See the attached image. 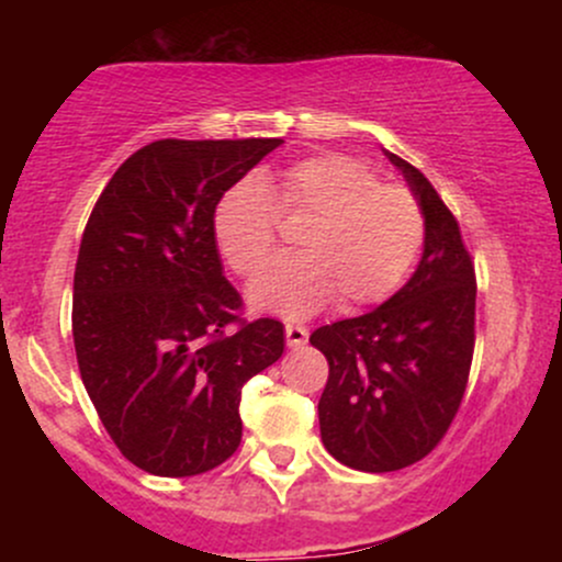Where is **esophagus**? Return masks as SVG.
<instances>
[{
  "mask_svg": "<svg viewBox=\"0 0 562 562\" xmlns=\"http://www.w3.org/2000/svg\"><path fill=\"white\" fill-rule=\"evenodd\" d=\"M285 340H288V348L306 346L308 330H306V327H301V325H285Z\"/></svg>",
  "mask_w": 562,
  "mask_h": 562,
  "instance_id": "esophagus-1",
  "label": "esophagus"
}]
</instances>
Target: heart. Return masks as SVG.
I'll return each mask as SVG.
<instances>
[{
  "label": "heart",
  "mask_w": 562,
  "mask_h": 562,
  "mask_svg": "<svg viewBox=\"0 0 562 562\" xmlns=\"http://www.w3.org/2000/svg\"><path fill=\"white\" fill-rule=\"evenodd\" d=\"M278 214L306 218L301 254L269 263L250 282L256 312L303 319L340 299L344 308L389 299L423 245V211L402 187L348 156H317L267 184ZM214 237L235 274L250 277L272 256L277 215L256 182L235 184L214 211Z\"/></svg>",
  "instance_id": "1"
}]
</instances>
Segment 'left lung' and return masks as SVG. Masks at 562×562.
<instances>
[{"instance_id": "8db88e82", "label": "left lung", "mask_w": 562, "mask_h": 562, "mask_svg": "<svg viewBox=\"0 0 562 562\" xmlns=\"http://www.w3.org/2000/svg\"><path fill=\"white\" fill-rule=\"evenodd\" d=\"M423 211V256L402 290L370 314L312 333L330 364L319 434L338 462L391 473L423 460L460 409L475 344V272L434 184L385 150Z\"/></svg>"}]
</instances>
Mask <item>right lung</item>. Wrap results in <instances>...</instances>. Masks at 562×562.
Listing matches in <instances>:
<instances>
[{
  "label": "right lung",
  "mask_w": 562,
  "mask_h": 562,
  "mask_svg": "<svg viewBox=\"0 0 562 562\" xmlns=\"http://www.w3.org/2000/svg\"><path fill=\"white\" fill-rule=\"evenodd\" d=\"M282 139H158L121 164L83 229L74 344L83 389L128 462L164 479L240 447L243 385L285 351V327L235 333L214 211Z\"/></svg>",
  "instance_id": "obj_1"
}]
</instances>
